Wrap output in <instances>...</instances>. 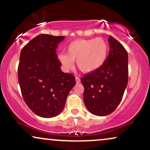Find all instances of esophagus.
<instances>
[{"mask_svg": "<svg viewBox=\"0 0 150 150\" xmlns=\"http://www.w3.org/2000/svg\"><path fill=\"white\" fill-rule=\"evenodd\" d=\"M75 80H76L77 83H80V77H75Z\"/></svg>", "mask_w": 150, "mask_h": 150, "instance_id": "34e87169", "label": "esophagus"}]
</instances>
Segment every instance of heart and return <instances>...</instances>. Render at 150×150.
I'll list each match as a JSON object with an SVG mask.
<instances>
[{
	"mask_svg": "<svg viewBox=\"0 0 150 150\" xmlns=\"http://www.w3.org/2000/svg\"><path fill=\"white\" fill-rule=\"evenodd\" d=\"M108 45L100 38L75 40L68 45L66 54L58 56L66 70L73 68L74 61L79 70L84 73L96 71L105 64L108 54Z\"/></svg>",
	"mask_w": 150,
	"mask_h": 150,
	"instance_id": "heart-1",
	"label": "heart"
}]
</instances>
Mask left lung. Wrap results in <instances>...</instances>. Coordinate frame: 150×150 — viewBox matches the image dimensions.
<instances>
[{
  "mask_svg": "<svg viewBox=\"0 0 150 150\" xmlns=\"http://www.w3.org/2000/svg\"><path fill=\"white\" fill-rule=\"evenodd\" d=\"M108 42L110 52L102 67L81 77L84 105L97 116H105L115 110L128 83L127 50L112 36L110 35Z\"/></svg>",
  "mask_w": 150,
  "mask_h": 150,
  "instance_id": "left-lung-1",
  "label": "left lung"
}]
</instances>
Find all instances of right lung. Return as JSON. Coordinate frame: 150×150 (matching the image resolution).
Instances as JSON below:
<instances>
[{
  "mask_svg": "<svg viewBox=\"0 0 150 150\" xmlns=\"http://www.w3.org/2000/svg\"><path fill=\"white\" fill-rule=\"evenodd\" d=\"M64 36L40 34L21 50L18 80L28 108L38 116L50 118L64 109L76 84L72 74L61 71L56 50Z\"/></svg>",
  "mask_w": 150,
  "mask_h": 150,
  "instance_id": "1",
  "label": "right lung"
}]
</instances>
